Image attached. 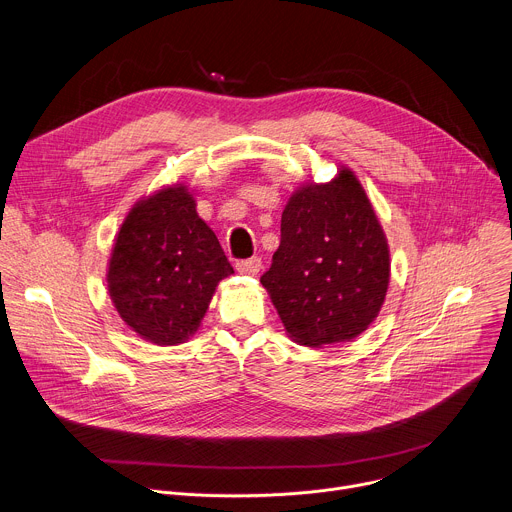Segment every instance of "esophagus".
<instances>
[{
	"instance_id": "34e87169",
	"label": "esophagus",
	"mask_w": 512,
	"mask_h": 512,
	"mask_svg": "<svg viewBox=\"0 0 512 512\" xmlns=\"http://www.w3.org/2000/svg\"><path fill=\"white\" fill-rule=\"evenodd\" d=\"M261 259L259 257H251V259H241L237 261V271L243 275H257L261 271Z\"/></svg>"
}]
</instances>
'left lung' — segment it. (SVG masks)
<instances>
[{
	"label": "left lung",
	"instance_id": "left-lung-1",
	"mask_svg": "<svg viewBox=\"0 0 512 512\" xmlns=\"http://www.w3.org/2000/svg\"><path fill=\"white\" fill-rule=\"evenodd\" d=\"M261 283L287 334L306 346L348 342L377 318L389 285V247L350 170L289 198L281 243Z\"/></svg>",
	"mask_w": 512,
	"mask_h": 512
}]
</instances>
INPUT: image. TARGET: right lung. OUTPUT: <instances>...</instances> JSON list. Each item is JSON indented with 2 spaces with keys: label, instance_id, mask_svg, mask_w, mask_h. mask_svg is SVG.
I'll use <instances>...</instances> for the list:
<instances>
[{
  "label": "right lung",
  "instance_id": "add662e5",
  "mask_svg": "<svg viewBox=\"0 0 512 512\" xmlns=\"http://www.w3.org/2000/svg\"><path fill=\"white\" fill-rule=\"evenodd\" d=\"M233 267L184 186L133 206L109 261V294L127 326L154 344H180L200 326L216 283Z\"/></svg>",
  "mask_w": 512,
  "mask_h": 512
}]
</instances>
